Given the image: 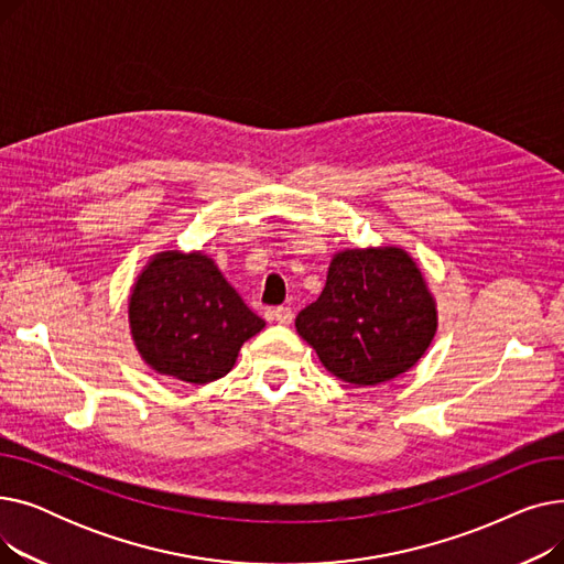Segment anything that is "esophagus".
Here are the masks:
<instances>
[{
  "instance_id": "1",
  "label": "esophagus",
  "mask_w": 564,
  "mask_h": 564,
  "mask_svg": "<svg viewBox=\"0 0 564 564\" xmlns=\"http://www.w3.org/2000/svg\"><path fill=\"white\" fill-rule=\"evenodd\" d=\"M274 319H276L279 324H283V327H290L292 319H294V313H292L288 306H279V308L274 311Z\"/></svg>"
}]
</instances>
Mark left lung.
Here are the masks:
<instances>
[{"label": "left lung", "instance_id": "1", "mask_svg": "<svg viewBox=\"0 0 564 564\" xmlns=\"http://www.w3.org/2000/svg\"><path fill=\"white\" fill-rule=\"evenodd\" d=\"M294 327L332 375L377 387L423 359L438 311L425 274L402 247L343 249L329 262L317 302Z\"/></svg>", "mask_w": 564, "mask_h": 564}]
</instances>
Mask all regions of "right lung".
Here are the masks:
<instances>
[{"label":"right lung","instance_id":"add662e5","mask_svg":"<svg viewBox=\"0 0 564 564\" xmlns=\"http://www.w3.org/2000/svg\"><path fill=\"white\" fill-rule=\"evenodd\" d=\"M128 322L148 368L187 383L228 375L240 347L264 327L210 256L175 249L143 264L128 297Z\"/></svg>","mask_w":564,"mask_h":564}]
</instances>
